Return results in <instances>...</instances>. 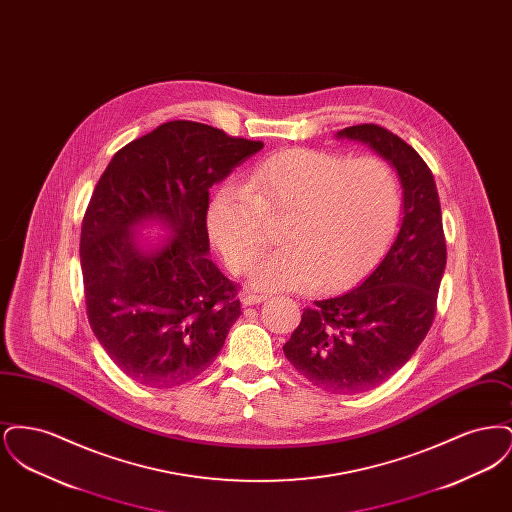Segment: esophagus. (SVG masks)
<instances>
[{"mask_svg": "<svg viewBox=\"0 0 512 512\" xmlns=\"http://www.w3.org/2000/svg\"><path fill=\"white\" fill-rule=\"evenodd\" d=\"M265 299H267V295H263V293H244L242 303L244 305H257V303H263Z\"/></svg>", "mask_w": 512, "mask_h": 512, "instance_id": "obj_1", "label": "esophagus"}]
</instances>
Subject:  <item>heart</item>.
<instances>
[{"mask_svg": "<svg viewBox=\"0 0 512 512\" xmlns=\"http://www.w3.org/2000/svg\"><path fill=\"white\" fill-rule=\"evenodd\" d=\"M401 211V184L382 157L295 147L255 165L247 184L213 195L207 228L234 270L249 267L267 244V215L290 213L284 247L265 255L249 284L265 292L338 290L374 263Z\"/></svg>", "mask_w": 512, "mask_h": 512, "instance_id": "1", "label": "heart"}]
</instances>
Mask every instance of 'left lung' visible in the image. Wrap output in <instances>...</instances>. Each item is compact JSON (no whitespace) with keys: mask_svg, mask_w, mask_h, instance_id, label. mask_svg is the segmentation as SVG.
<instances>
[{"mask_svg":"<svg viewBox=\"0 0 512 512\" xmlns=\"http://www.w3.org/2000/svg\"><path fill=\"white\" fill-rule=\"evenodd\" d=\"M338 138L366 144L397 171L403 220L359 286L303 311L284 355L320 390L353 395L386 382L426 338L447 247L434 176L413 147L378 124L347 126Z\"/></svg>","mask_w":512,"mask_h":512,"instance_id":"8db88e82","label":"left lung"}]
</instances>
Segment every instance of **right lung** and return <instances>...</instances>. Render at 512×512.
Masks as SVG:
<instances>
[{
    "label": "right lung",
    "instance_id": "obj_1",
    "mask_svg": "<svg viewBox=\"0 0 512 512\" xmlns=\"http://www.w3.org/2000/svg\"><path fill=\"white\" fill-rule=\"evenodd\" d=\"M261 149L209 124L171 121L119 149L101 174L80 232L86 313L134 382L194 380L242 315L236 284L207 257L209 190ZM147 221L170 238L144 250L135 232Z\"/></svg>",
    "mask_w": 512,
    "mask_h": 512
}]
</instances>
